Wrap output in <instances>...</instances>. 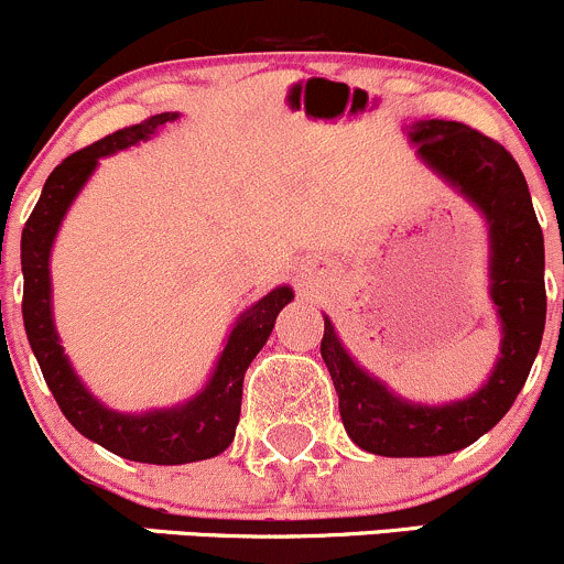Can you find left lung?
Here are the masks:
<instances>
[{
  "instance_id": "1",
  "label": "left lung",
  "mask_w": 564,
  "mask_h": 564,
  "mask_svg": "<svg viewBox=\"0 0 564 564\" xmlns=\"http://www.w3.org/2000/svg\"><path fill=\"white\" fill-rule=\"evenodd\" d=\"M411 142L441 177L487 215L502 349L492 377L476 395L449 405H420L401 401L357 368L325 317L319 352L336 384L344 427L360 449L381 457H435L481 438L517 401L546 325L543 231L513 155L457 120H422L411 131Z\"/></svg>"
}]
</instances>
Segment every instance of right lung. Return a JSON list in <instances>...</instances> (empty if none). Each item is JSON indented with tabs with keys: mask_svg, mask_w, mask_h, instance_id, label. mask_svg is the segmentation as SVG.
<instances>
[{
	"mask_svg": "<svg viewBox=\"0 0 564 564\" xmlns=\"http://www.w3.org/2000/svg\"><path fill=\"white\" fill-rule=\"evenodd\" d=\"M174 118H177L174 112L150 115L142 123L126 126V129L107 134L99 142L64 159L45 180L37 207L32 209L21 234L23 328H26L32 352L37 357L42 377L51 387L58 409L86 438L96 441L118 457L150 465L196 463V459H209L231 446L241 414V384H245L247 368H250L252 357L260 352L265 338L271 336L280 308L293 299V290L276 288L256 306L247 308L228 336L207 390L180 409L150 411L142 416L118 414V411L105 409L99 401H94L86 387L72 373L51 317L47 258H51L53 236L62 226V217L69 209L72 198L90 177L101 155L150 139L159 126Z\"/></svg>",
	"mask_w": 564,
	"mask_h": 564,
	"instance_id": "obj_1",
	"label": "right lung"
}]
</instances>
